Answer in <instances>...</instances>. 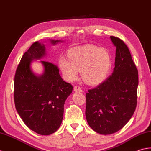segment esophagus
<instances>
[{
	"mask_svg": "<svg viewBox=\"0 0 151 151\" xmlns=\"http://www.w3.org/2000/svg\"><path fill=\"white\" fill-rule=\"evenodd\" d=\"M73 91L75 92H82V89L80 88L79 86H76V87L73 88Z\"/></svg>",
	"mask_w": 151,
	"mask_h": 151,
	"instance_id": "esophagus-1",
	"label": "esophagus"
}]
</instances>
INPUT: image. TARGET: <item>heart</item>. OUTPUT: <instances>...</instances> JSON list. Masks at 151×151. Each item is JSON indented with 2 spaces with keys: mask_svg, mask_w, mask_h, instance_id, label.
I'll return each mask as SVG.
<instances>
[{
  "mask_svg": "<svg viewBox=\"0 0 151 151\" xmlns=\"http://www.w3.org/2000/svg\"><path fill=\"white\" fill-rule=\"evenodd\" d=\"M69 60L59 59V67L64 79L73 81L78 77V70L84 81L91 85L101 83L106 78L111 66V58L105 49L93 45H85L70 49Z\"/></svg>",
  "mask_w": 151,
  "mask_h": 151,
  "instance_id": "heart-1",
  "label": "heart"
}]
</instances>
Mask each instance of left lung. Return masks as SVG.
<instances>
[{
    "label": "left lung",
    "instance_id": "8db88e82",
    "mask_svg": "<svg viewBox=\"0 0 151 151\" xmlns=\"http://www.w3.org/2000/svg\"><path fill=\"white\" fill-rule=\"evenodd\" d=\"M110 38L116 48L113 72L106 81L86 94L88 124L103 135L115 133L124 127L137 105L136 66L124 42L115 36Z\"/></svg>",
    "mask_w": 151,
    "mask_h": 151
}]
</instances>
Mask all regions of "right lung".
Masks as SVG:
<instances>
[{"label":"right lung","mask_w":151,"mask_h":151,"mask_svg":"<svg viewBox=\"0 0 151 151\" xmlns=\"http://www.w3.org/2000/svg\"><path fill=\"white\" fill-rule=\"evenodd\" d=\"M55 45L61 40H50ZM46 55L45 45L36 42L21 58L14 78V102L18 114L27 127L36 133L50 135L62 123L64 105L73 87L61 78L56 65L40 60L44 66L42 75L30 68L32 61Z\"/></svg>","instance_id":"add662e5"}]
</instances>
